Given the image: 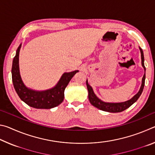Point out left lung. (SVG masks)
I'll return each mask as SVG.
<instances>
[{
    "instance_id": "8db88e82",
    "label": "left lung",
    "mask_w": 155,
    "mask_h": 155,
    "mask_svg": "<svg viewBox=\"0 0 155 155\" xmlns=\"http://www.w3.org/2000/svg\"><path fill=\"white\" fill-rule=\"evenodd\" d=\"M140 50L141 52V65H142L143 68H144V70L146 72V68L144 66V57H143V52L142 49L140 47ZM145 78H146V74L144 73V75L142 78V82H141V85L140 89V91H138L137 94L133 97L132 98L128 100L127 101L123 102V103H105V102L102 101L101 99H99L98 97L96 96V94H94L93 89L91 86L89 85L87 80L86 81V85H87V87L88 90V98L89 101H90V103L92 104L94 107H96L99 109L102 110L104 111H107L110 113H118L124 111L125 109H128V107H130L133 103H135L136 101H137V99L140 98L141 93H142L144 85H145Z\"/></svg>"
}]
</instances>
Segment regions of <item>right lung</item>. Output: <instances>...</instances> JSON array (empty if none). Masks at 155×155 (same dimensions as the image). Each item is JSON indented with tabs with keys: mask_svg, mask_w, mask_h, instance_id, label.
Listing matches in <instances>:
<instances>
[{
	"mask_svg": "<svg viewBox=\"0 0 155 155\" xmlns=\"http://www.w3.org/2000/svg\"><path fill=\"white\" fill-rule=\"evenodd\" d=\"M21 45L18 46L12 64V81L18 96L28 106L35 109H51L61 104L64 98V90L71 78L78 70L65 72L57 85L50 90L35 91L26 87L22 82L19 70V52Z\"/></svg>",
	"mask_w": 155,
	"mask_h": 155,
	"instance_id": "obj_1",
	"label": "right lung"
}]
</instances>
